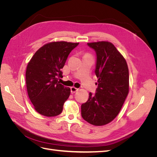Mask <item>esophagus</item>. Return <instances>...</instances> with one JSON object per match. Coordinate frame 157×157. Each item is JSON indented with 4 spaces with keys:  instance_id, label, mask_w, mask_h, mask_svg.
Returning <instances> with one entry per match:
<instances>
[{
    "instance_id": "esophagus-1",
    "label": "esophagus",
    "mask_w": 157,
    "mask_h": 157,
    "mask_svg": "<svg viewBox=\"0 0 157 157\" xmlns=\"http://www.w3.org/2000/svg\"><path fill=\"white\" fill-rule=\"evenodd\" d=\"M78 89L77 88H75V87H71V94H74L77 91H78Z\"/></svg>"
}]
</instances>
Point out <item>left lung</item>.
Returning a JSON list of instances; mask_svg holds the SVG:
<instances>
[{
    "mask_svg": "<svg viewBox=\"0 0 157 157\" xmlns=\"http://www.w3.org/2000/svg\"><path fill=\"white\" fill-rule=\"evenodd\" d=\"M96 54L95 74L98 78L96 93H89L81 105V115L95 126L108 124L119 113L129 91V72L126 61L109 42L88 43Z\"/></svg>",
    "mask_w": 157,
    "mask_h": 157,
    "instance_id": "left-lung-1",
    "label": "left lung"
}]
</instances>
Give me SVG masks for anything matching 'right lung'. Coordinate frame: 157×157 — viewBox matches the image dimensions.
<instances>
[{
    "label": "right lung",
    "instance_id": "add662e5",
    "mask_svg": "<svg viewBox=\"0 0 157 157\" xmlns=\"http://www.w3.org/2000/svg\"><path fill=\"white\" fill-rule=\"evenodd\" d=\"M79 43L65 41L46 44L38 50L27 65L25 79L28 96L35 110L46 117L62 112L71 90L59 83L61 69Z\"/></svg>",
    "mask_w": 157,
    "mask_h": 157
}]
</instances>
